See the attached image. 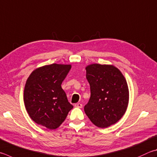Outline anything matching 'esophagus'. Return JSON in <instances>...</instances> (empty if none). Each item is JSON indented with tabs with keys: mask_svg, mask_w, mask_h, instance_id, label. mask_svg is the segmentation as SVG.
Masks as SVG:
<instances>
[{
	"mask_svg": "<svg viewBox=\"0 0 157 157\" xmlns=\"http://www.w3.org/2000/svg\"><path fill=\"white\" fill-rule=\"evenodd\" d=\"M74 106L75 108H81L82 107V104L80 103H77L74 104Z\"/></svg>",
	"mask_w": 157,
	"mask_h": 157,
	"instance_id": "obj_1",
	"label": "esophagus"
}]
</instances>
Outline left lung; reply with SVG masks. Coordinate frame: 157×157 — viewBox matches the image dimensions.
<instances>
[{
  "label": "left lung",
  "instance_id": "obj_1",
  "mask_svg": "<svg viewBox=\"0 0 157 157\" xmlns=\"http://www.w3.org/2000/svg\"><path fill=\"white\" fill-rule=\"evenodd\" d=\"M86 71L90 98L84 106L85 113L96 126L108 128L126 113L129 101L127 82L113 65L92 64Z\"/></svg>",
  "mask_w": 157,
  "mask_h": 157
}]
</instances>
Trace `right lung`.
Here are the masks:
<instances>
[{"label":"right lung","instance_id":"right-lung-1","mask_svg":"<svg viewBox=\"0 0 157 157\" xmlns=\"http://www.w3.org/2000/svg\"><path fill=\"white\" fill-rule=\"evenodd\" d=\"M71 69V64H52L39 67L30 74L23 98L28 114L36 124L56 129L73 108L61 86Z\"/></svg>","mask_w":157,"mask_h":157}]
</instances>
